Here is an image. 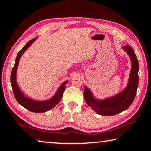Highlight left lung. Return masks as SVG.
<instances>
[{
  "label": "left lung",
  "instance_id": "1",
  "mask_svg": "<svg viewBox=\"0 0 151 151\" xmlns=\"http://www.w3.org/2000/svg\"><path fill=\"white\" fill-rule=\"evenodd\" d=\"M122 48L131 60V70L127 87L115 96L99 100L94 98L91 91L85 86L84 98L86 103L100 115L113 116L125 111L131 105L136 96L139 85V61L131 46L126 45Z\"/></svg>",
  "mask_w": 151,
  "mask_h": 151
}]
</instances>
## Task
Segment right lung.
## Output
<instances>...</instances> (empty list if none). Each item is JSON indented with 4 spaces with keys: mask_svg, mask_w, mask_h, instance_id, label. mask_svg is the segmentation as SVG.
Listing matches in <instances>:
<instances>
[{
    "mask_svg": "<svg viewBox=\"0 0 151 151\" xmlns=\"http://www.w3.org/2000/svg\"><path fill=\"white\" fill-rule=\"evenodd\" d=\"M36 39H37V38L30 40V41L28 42L27 44L25 45L24 47L22 48L17 54L16 60H15L14 66V67L12 68L11 72V83L12 91H13L14 96L18 103H19L20 105H22V106L24 107L25 109H27V110H29V111L33 112H44L49 111L50 109H52L53 107H55L58 103H59L63 97L64 91H65L66 88V84H67L68 81L64 82L62 85L59 86V88H58V91H57V93H56L55 95L53 96L52 98L48 99L47 101H35L33 100L32 99L29 98V97L25 96L24 94H22L16 81L17 70L21 56L25 52V50H26L27 48L35 41Z\"/></svg>",
    "mask_w": 151,
    "mask_h": 151,
    "instance_id": "add662e5",
    "label": "right lung"
}]
</instances>
